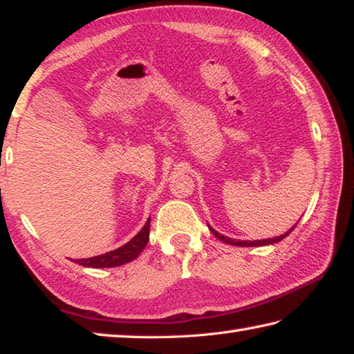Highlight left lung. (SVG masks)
Here are the masks:
<instances>
[{
	"label": "left lung",
	"mask_w": 354,
	"mask_h": 354,
	"mask_svg": "<svg viewBox=\"0 0 354 354\" xmlns=\"http://www.w3.org/2000/svg\"><path fill=\"white\" fill-rule=\"evenodd\" d=\"M207 227H209V230H211V232H212L215 237L220 239L221 242H225L227 245H236V247H263V245H273V243L281 242L284 237H287V236L290 234V232L293 231V227H295V226L290 227V230L287 231L286 234H283V236H278V237H273V239H262V241H237V239H231V237H226L223 234H220V232L215 231L211 225H207Z\"/></svg>",
	"instance_id": "8db88e82"
}]
</instances>
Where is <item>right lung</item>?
Segmentation results:
<instances>
[{
	"label": "right lung",
	"mask_w": 354,
	"mask_h": 354,
	"mask_svg": "<svg viewBox=\"0 0 354 354\" xmlns=\"http://www.w3.org/2000/svg\"><path fill=\"white\" fill-rule=\"evenodd\" d=\"M149 221L143 225L142 230L137 232V234L131 239L128 243H124L123 247H120L113 251H107L104 254L88 257V259H77L76 262L84 267H92V268H109V267H118L123 266V263H128L134 261L137 256H139L143 248L147 247L149 241Z\"/></svg>",
	"instance_id": "add662e5"
}]
</instances>
